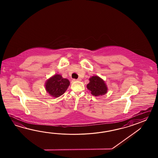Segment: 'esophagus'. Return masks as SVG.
Instances as JSON below:
<instances>
[{
    "label": "esophagus",
    "mask_w": 158,
    "mask_h": 158,
    "mask_svg": "<svg viewBox=\"0 0 158 158\" xmlns=\"http://www.w3.org/2000/svg\"><path fill=\"white\" fill-rule=\"evenodd\" d=\"M74 81H81V78H78V79H77V80H75L74 79Z\"/></svg>",
    "instance_id": "34e87169"
}]
</instances>
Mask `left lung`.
Segmentation results:
<instances>
[{
	"label": "left lung",
	"instance_id": "left-lung-1",
	"mask_svg": "<svg viewBox=\"0 0 158 158\" xmlns=\"http://www.w3.org/2000/svg\"><path fill=\"white\" fill-rule=\"evenodd\" d=\"M87 88L90 91L91 94L95 97L103 95L107 93V86L105 81L98 76H94L89 78Z\"/></svg>",
	"mask_w": 158,
	"mask_h": 158
}]
</instances>
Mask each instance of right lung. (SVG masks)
Returning a JSON list of instances; mask_svg holds the SVG:
<instances>
[{
    "label": "right lung",
    "instance_id": "obj_1",
    "mask_svg": "<svg viewBox=\"0 0 158 158\" xmlns=\"http://www.w3.org/2000/svg\"><path fill=\"white\" fill-rule=\"evenodd\" d=\"M70 82L67 78H64L60 74H56L49 78L45 82V89L47 93L52 97H60L67 90Z\"/></svg>",
    "mask_w": 158,
    "mask_h": 158
}]
</instances>
